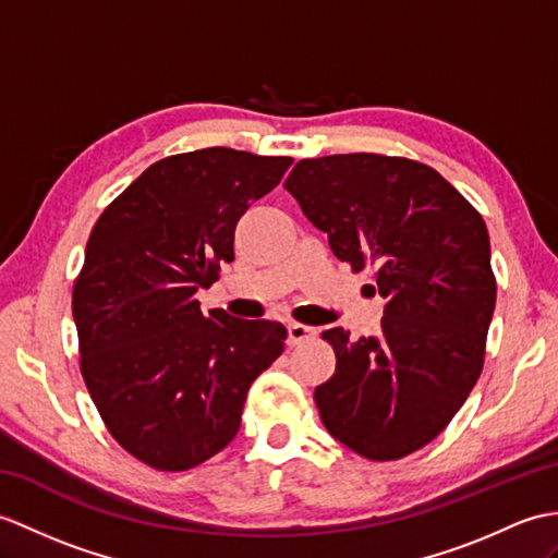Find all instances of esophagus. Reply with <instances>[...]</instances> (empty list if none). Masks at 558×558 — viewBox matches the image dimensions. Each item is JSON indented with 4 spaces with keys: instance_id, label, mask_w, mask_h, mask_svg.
I'll use <instances>...</instances> for the list:
<instances>
[{
    "instance_id": "34e87169",
    "label": "esophagus",
    "mask_w": 558,
    "mask_h": 558,
    "mask_svg": "<svg viewBox=\"0 0 558 558\" xmlns=\"http://www.w3.org/2000/svg\"><path fill=\"white\" fill-rule=\"evenodd\" d=\"M288 344H302L304 340H308V338H314V328H308V326H302V323H288Z\"/></svg>"
}]
</instances>
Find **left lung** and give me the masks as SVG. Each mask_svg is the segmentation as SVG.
I'll return each instance as SVG.
<instances>
[{"label":"left lung","instance_id":"obj_1","mask_svg":"<svg viewBox=\"0 0 558 558\" xmlns=\"http://www.w3.org/2000/svg\"><path fill=\"white\" fill-rule=\"evenodd\" d=\"M284 190L354 270L375 266L380 332H323L338 356L316 387L323 425L371 461L425 447L483 371L497 302L483 216L435 168L383 154H332L292 168Z\"/></svg>","mask_w":558,"mask_h":558}]
</instances>
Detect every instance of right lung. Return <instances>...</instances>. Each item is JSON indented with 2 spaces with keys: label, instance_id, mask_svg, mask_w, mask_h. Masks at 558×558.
<instances>
[{
  "label": "right lung",
  "instance_id": "obj_1",
  "mask_svg": "<svg viewBox=\"0 0 558 558\" xmlns=\"http://www.w3.org/2000/svg\"><path fill=\"white\" fill-rule=\"evenodd\" d=\"M290 157L209 147L151 163L89 232L73 284L81 371L101 421L151 469L187 471L240 430L252 383L282 354L274 320L194 300L235 258V226Z\"/></svg>",
  "mask_w": 558,
  "mask_h": 558
}]
</instances>
